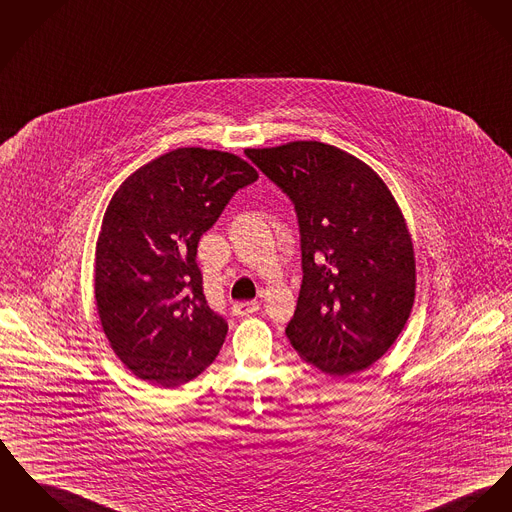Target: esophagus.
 <instances>
[{
  "label": "esophagus",
  "mask_w": 512,
  "mask_h": 512,
  "mask_svg": "<svg viewBox=\"0 0 512 512\" xmlns=\"http://www.w3.org/2000/svg\"><path fill=\"white\" fill-rule=\"evenodd\" d=\"M260 305L256 301H248V303H235L233 305V314L235 316H250L252 312H256Z\"/></svg>",
  "instance_id": "esophagus-1"
}]
</instances>
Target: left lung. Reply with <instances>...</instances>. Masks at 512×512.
Masks as SVG:
<instances>
[{
	"label": "left lung",
	"mask_w": 512,
	"mask_h": 512,
	"mask_svg": "<svg viewBox=\"0 0 512 512\" xmlns=\"http://www.w3.org/2000/svg\"><path fill=\"white\" fill-rule=\"evenodd\" d=\"M246 157L295 205L303 283L285 334L312 367L349 376L408 322L415 258L406 219L369 165L334 145L291 141Z\"/></svg>",
	"instance_id": "1"
}]
</instances>
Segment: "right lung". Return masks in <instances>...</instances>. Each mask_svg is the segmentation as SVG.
<instances>
[{
	"label": "right lung",
	"instance_id": "obj_1",
	"mask_svg": "<svg viewBox=\"0 0 512 512\" xmlns=\"http://www.w3.org/2000/svg\"><path fill=\"white\" fill-rule=\"evenodd\" d=\"M258 172L233 153L169 151L130 174L104 213L95 301L118 359L174 388L215 361L227 322L205 301L198 242Z\"/></svg>",
	"mask_w": 512,
	"mask_h": 512
}]
</instances>
